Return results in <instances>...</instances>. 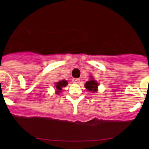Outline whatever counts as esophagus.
Instances as JSON below:
<instances>
[{"mask_svg": "<svg viewBox=\"0 0 149 149\" xmlns=\"http://www.w3.org/2000/svg\"><path fill=\"white\" fill-rule=\"evenodd\" d=\"M80 79H73V82L75 84H79L80 83Z\"/></svg>", "mask_w": 149, "mask_h": 149, "instance_id": "esophagus-1", "label": "esophagus"}]
</instances>
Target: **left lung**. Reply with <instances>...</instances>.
I'll return each mask as SVG.
<instances>
[{"instance_id":"left-lung-1","label":"left lung","mask_w":149,"mask_h":149,"mask_svg":"<svg viewBox=\"0 0 149 149\" xmlns=\"http://www.w3.org/2000/svg\"><path fill=\"white\" fill-rule=\"evenodd\" d=\"M85 87L88 91H92L93 92L97 91V87H98V83L96 82L94 79L88 81L85 84Z\"/></svg>"}]
</instances>
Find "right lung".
<instances>
[{"label":"right lung","instance_id":"right-lung-1","mask_svg":"<svg viewBox=\"0 0 149 149\" xmlns=\"http://www.w3.org/2000/svg\"><path fill=\"white\" fill-rule=\"evenodd\" d=\"M68 82L66 81L65 80H63V81H60L57 82L56 83V89L58 90L57 91V94H59V92H61V91L62 90L63 87H65L67 86Z\"/></svg>","mask_w":149,"mask_h":149}]
</instances>
